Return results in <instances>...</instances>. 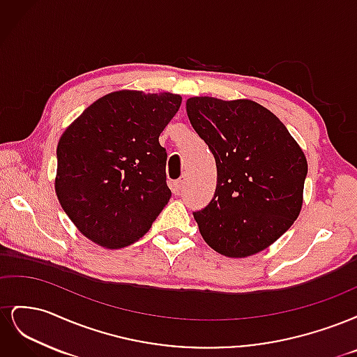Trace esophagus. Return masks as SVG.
Listing matches in <instances>:
<instances>
[{
  "label": "esophagus",
  "mask_w": 357,
  "mask_h": 357,
  "mask_svg": "<svg viewBox=\"0 0 357 357\" xmlns=\"http://www.w3.org/2000/svg\"><path fill=\"white\" fill-rule=\"evenodd\" d=\"M183 186H185V180H183V178L176 180L174 183H172V192H174V195H180Z\"/></svg>",
  "instance_id": "34e87169"
}]
</instances>
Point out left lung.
Segmentation results:
<instances>
[{
  "label": "left lung",
  "instance_id": "8db88e82",
  "mask_svg": "<svg viewBox=\"0 0 357 357\" xmlns=\"http://www.w3.org/2000/svg\"><path fill=\"white\" fill-rule=\"evenodd\" d=\"M186 112L218 167L213 199L193 213L202 238L228 257L265 250L299 215L304 152L282 121L255 101L193 96Z\"/></svg>",
  "mask_w": 357,
  "mask_h": 357
}]
</instances>
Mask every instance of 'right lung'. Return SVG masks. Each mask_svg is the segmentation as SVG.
Masks as SVG:
<instances>
[{
    "mask_svg": "<svg viewBox=\"0 0 357 357\" xmlns=\"http://www.w3.org/2000/svg\"><path fill=\"white\" fill-rule=\"evenodd\" d=\"M176 93L117 91L91 104L62 134L55 190L88 238L121 248L150 229L171 198L159 135L180 109Z\"/></svg>",
    "mask_w": 357,
    "mask_h": 357,
    "instance_id": "add662e5",
    "label": "right lung"
}]
</instances>
